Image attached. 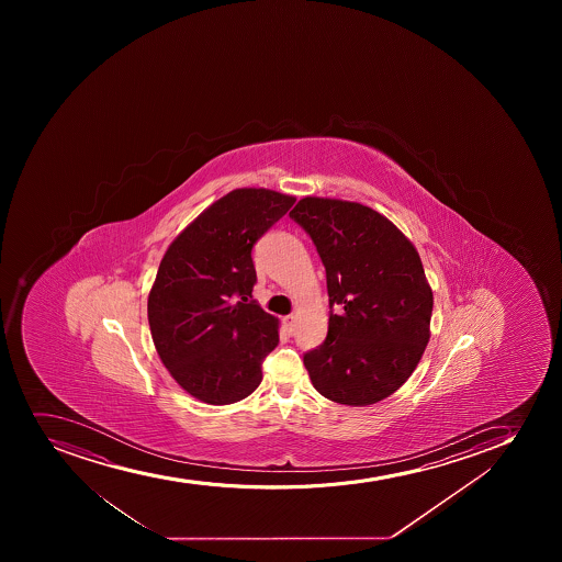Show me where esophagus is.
I'll list each match as a JSON object with an SVG mask.
<instances>
[{
    "mask_svg": "<svg viewBox=\"0 0 562 562\" xmlns=\"http://www.w3.org/2000/svg\"><path fill=\"white\" fill-rule=\"evenodd\" d=\"M295 323H296L295 315H285L284 326H285V329H288V331H290V334H293V329H295Z\"/></svg>",
    "mask_w": 562,
    "mask_h": 562,
    "instance_id": "34e87169",
    "label": "esophagus"
}]
</instances>
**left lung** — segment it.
Listing matches in <instances>:
<instances>
[{"mask_svg": "<svg viewBox=\"0 0 562 562\" xmlns=\"http://www.w3.org/2000/svg\"><path fill=\"white\" fill-rule=\"evenodd\" d=\"M290 216L317 247L331 310L328 337L304 367L324 397L373 405L411 378L430 339L434 299L422 258L389 217L356 201L310 195Z\"/></svg>", "mask_w": 562, "mask_h": 562, "instance_id": "left-lung-1", "label": "left lung"}]
</instances>
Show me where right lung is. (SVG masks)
Returning <instances> with one entry per match:
<instances>
[{"label":"right lung","mask_w":562,"mask_h":562,"mask_svg":"<svg viewBox=\"0 0 562 562\" xmlns=\"http://www.w3.org/2000/svg\"><path fill=\"white\" fill-rule=\"evenodd\" d=\"M267 189H236L201 212L162 256L148 295L151 339L179 386L231 405L261 383L278 345V318L249 301L250 250L295 203Z\"/></svg>","instance_id":"obj_1"}]
</instances>
